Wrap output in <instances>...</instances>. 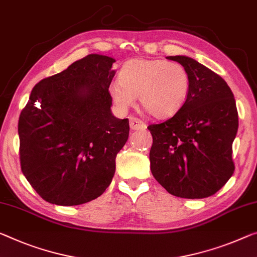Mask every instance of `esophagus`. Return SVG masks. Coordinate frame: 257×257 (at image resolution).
<instances>
[{
  "instance_id": "34e87169",
  "label": "esophagus",
  "mask_w": 257,
  "mask_h": 257,
  "mask_svg": "<svg viewBox=\"0 0 257 257\" xmlns=\"http://www.w3.org/2000/svg\"><path fill=\"white\" fill-rule=\"evenodd\" d=\"M130 127H131L133 131H137V130H145L147 127V125H146L141 119H139V118L131 117L130 118Z\"/></svg>"
}]
</instances>
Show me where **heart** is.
Wrapping results in <instances>:
<instances>
[{"mask_svg":"<svg viewBox=\"0 0 257 257\" xmlns=\"http://www.w3.org/2000/svg\"><path fill=\"white\" fill-rule=\"evenodd\" d=\"M191 90V76L178 62L161 58H134L126 62L118 73V82L109 95L118 109L125 111L136 103L149 115L167 118L175 115L186 102Z\"/></svg>","mask_w":257,"mask_h":257,"instance_id":"1","label":"heart"}]
</instances>
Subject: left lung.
Returning <instances> with one entry per match:
<instances>
[{"label":"left lung","instance_id":"8db88e82","mask_svg":"<svg viewBox=\"0 0 257 257\" xmlns=\"http://www.w3.org/2000/svg\"><path fill=\"white\" fill-rule=\"evenodd\" d=\"M167 58L187 69L191 90L175 116L148 126L151 170L170 194L203 199L233 175L232 144L239 126L235 100L226 81L194 58Z\"/></svg>","mask_w":257,"mask_h":257}]
</instances>
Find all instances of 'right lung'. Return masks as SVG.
Segmentation results:
<instances>
[{"label":"right lung","mask_w":257,"mask_h":257,"mask_svg":"<svg viewBox=\"0 0 257 257\" xmlns=\"http://www.w3.org/2000/svg\"><path fill=\"white\" fill-rule=\"evenodd\" d=\"M116 61L90 54L34 86L18 120L22 171L35 192L57 206L103 194L128 119L112 115L109 86Z\"/></svg>","instance_id":"add662e5"}]
</instances>
